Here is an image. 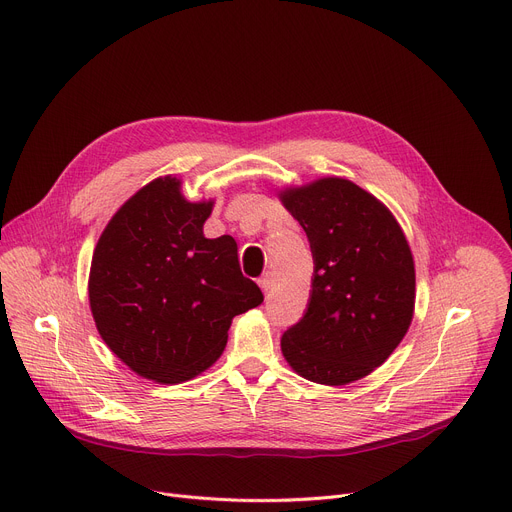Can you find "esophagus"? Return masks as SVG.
<instances>
[{"mask_svg": "<svg viewBox=\"0 0 512 512\" xmlns=\"http://www.w3.org/2000/svg\"><path fill=\"white\" fill-rule=\"evenodd\" d=\"M258 285H260V289H262L264 293H268L270 287H272V272H266V274L258 280Z\"/></svg>", "mask_w": 512, "mask_h": 512, "instance_id": "esophagus-1", "label": "esophagus"}]
</instances>
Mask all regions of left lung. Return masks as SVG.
Returning <instances> with one entry per match:
<instances>
[{"mask_svg": "<svg viewBox=\"0 0 512 512\" xmlns=\"http://www.w3.org/2000/svg\"><path fill=\"white\" fill-rule=\"evenodd\" d=\"M313 254L309 305L280 350L303 378L342 386L386 362L413 321L415 262L399 221L348 179L280 191Z\"/></svg>", "mask_w": 512, "mask_h": 512, "instance_id": "left-lung-1", "label": "left lung"}]
</instances>
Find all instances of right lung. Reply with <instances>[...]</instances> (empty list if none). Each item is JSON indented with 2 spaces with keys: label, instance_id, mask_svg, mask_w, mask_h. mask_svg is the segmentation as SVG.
<instances>
[{
  "label": "right lung",
  "instance_id": "obj_1",
  "mask_svg": "<svg viewBox=\"0 0 512 512\" xmlns=\"http://www.w3.org/2000/svg\"><path fill=\"white\" fill-rule=\"evenodd\" d=\"M213 201L191 203L160 177L109 219L95 246L89 305L107 348L138 376L179 384L207 370L232 319L264 301L232 236L209 240Z\"/></svg>",
  "mask_w": 512,
  "mask_h": 512
}]
</instances>
